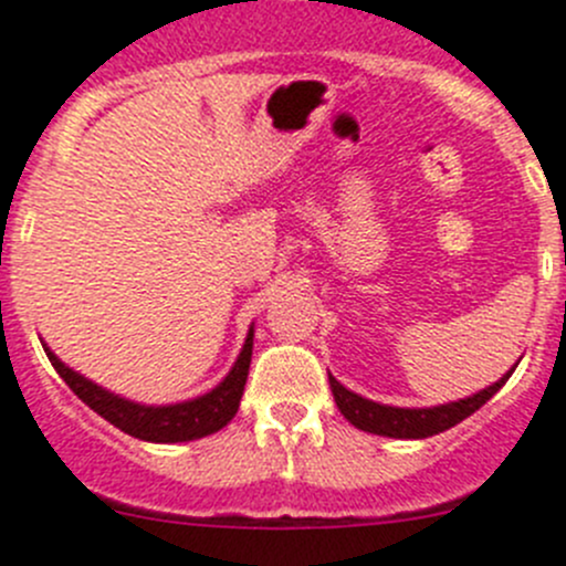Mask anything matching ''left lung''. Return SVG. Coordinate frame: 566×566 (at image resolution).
<instances>
[{
  "instance_id": "1",
  "label": "left lung",
  "mask_w": 566,
  "mask_h": 566,
  "mask_svg": "<svg viewBox=\"0 0 566 566\" xmlns=\"http://www.w3.org/2000/svg\"><path fill=\"white\" fill-rule=\"evenodd\" d=\"M514 374L511 368L509 374L497 379L489 388L478 390L474 396H467V399H458V402L436 405V408H390V405L371 402V399H363L355 390L343 388L335 377L329 374V388L332 396H335L337 408L346 416L357 430L374 432V436H388V438H430L438 436V432L450 430V427L461 424L463 419L474 413V410L483 408L491 396L497 394L505 385V379Z\"/></svg>"
}]
</instances>
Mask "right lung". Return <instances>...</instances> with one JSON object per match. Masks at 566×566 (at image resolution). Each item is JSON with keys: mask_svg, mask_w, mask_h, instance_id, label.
Instances as JSON below:
<instances>
[{"mask_svg": "<svg viewBox=\"0 0 566 566\" xmlns=\"http://www.w3.org/2000/svg\"><path fill=\"white\" fill-rule=\"evenodd\" d=\"M44 352L46 357H50L52 366H55V371L61 374L63 382L75 390L77 399H83V402H86L94 413L103 416L105 421H111V424L119 427V430L128 432V436L139 438V441L178 443L211 436V432L223 430V427L234 419L237 408H240L242 390H245L248 368H251L253 326L248 329L245 346H242L234 368L226 374V379L218 388H211L209 394L198 396V399H189V402L161 405V408H156V405L130 402V399H123V396L99 388L97 382L86 379L83 374L63 366L55 357V352L46 348V343Z\"/></svg>", "mask_w": 566, "mask_h": 566, "instance_id": "add662e5", "label": "right lung"}]
</instances>
